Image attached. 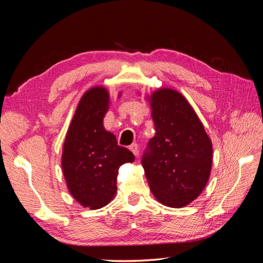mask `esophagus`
<instances>
[{"label":"esophagus","instance_id":"1","mask_svg":"<svg viewBox=\"0 0 263 263\" xmlns=\"http://www.w3.org/2000/svg\"><path fill=\"white\" fill-rule=\"evenodd\" d=\"M129 149H130V151L132 153L136 156V157H138V154H139V148H138V145L137 144H133V145H130L129 146Z\"/></svg>","mask_w":263,"mask_h":263}]
</instances>
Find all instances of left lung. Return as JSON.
<instances>
[{
  "instance_id": "left-lung-1",
  "label": "left lung",
  "mask_w": 263,
  "mask_h": 263,
  "mask_svg": "<svg viewBox=\"0 0 263 263\" xmlns=\"http://www.w3.org/2000/svg\"><path fill=\"white\" fill-rule=\"evenodd\" d=\"M156 135L142 157L156 200L168 208H184L208 184L213 145L189 101L177 90L161 87L146 97Z\"/></svg>"
}]
</instances>
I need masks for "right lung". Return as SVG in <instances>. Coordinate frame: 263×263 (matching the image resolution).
<instances>
[{
    "instance_id": "1",
    "label": "right lung",
    "mask_w": 263,
    "mask_h": 263,
    "mask_svg": "<svg viewBox=\"0 0 263 263\" xmlns=\"http://www.w3.org/2000/svg\"><path fill=\"white\" fill-rule=\"evenodd\" d=\"M108 107L105 86L87 90L79 101L62 148L61 166L69 192L90 210L104 208L113 200L119 166L135 161L132 151L118 146L115 135L104 128Z\"/></svg>"
}]
</instances>
